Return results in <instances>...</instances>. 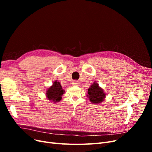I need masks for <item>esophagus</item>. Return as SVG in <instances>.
Here are the masks:
<instances>
[{"instance_id": "1", "label": "esophagus", "mask_w": 152, "mask_h": 152, "mask_svg": "<svg viewBox=\"0 0 152 152\" xmlns=\"http://www.w3.org/2000/svg\"><path fill=\"white\" fill-rule=\"evenodd\" d=\"M72 84H73V86H80L79 82L77 81V80H73V81L72 82Z\"/></svg>"}]
</instances>
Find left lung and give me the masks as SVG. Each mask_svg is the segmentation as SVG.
Masks as SVG:
<instances>
[{
    "label": "left lung",
    "mask_w": 152,
    "mask_h": 152,
    "mask_svg": "<svg viewBox=\"0 0 152 152\" xmlns=\"http://www.w3.org/2000/svg\"><path fill=\"white\" fill-rule=\"evenodd\" d=\"M87 96H89L90 102L92 103L97 104L103 102L105 98V94L98 84L93 83L88 89Z\"/></svg>",
    "instance_id": "left-lung-1"
}]
</instances>
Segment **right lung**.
I'll return each instance as SVG.
<instances>
[{
  "instance_id": "obj_1",
  "label": "right lung",
  "mask_w": 152,
  "mask_h": 152,
  "mask_svg": "<svg viewBox=\"0 0 152 152\" xmlns=\"http://www.w3.org/2000/svg\"><path fill=\"white\" fill-rule=\"evenodd\" d=\"M62 87L59 82L55 81L53 86L48 89L46 96L49 100L53 101V102H58L62 98L61 96L64 93Z\"/></svg>"
}]
</instances>
